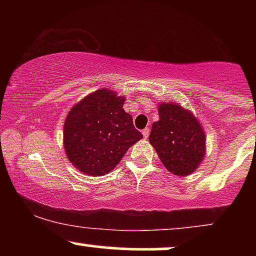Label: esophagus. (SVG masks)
Segmentation results:
<instances>
[{"label": "esophagus", "mask_w": 256, "mask_h": 256, "mask_svg": "<svg viewBox=\"0 0 256 256\" xmlns=\"http://www.w3.org/2000/svg\"><path fill=\"white\" fill-rule=\"evenodd\" d=\"M149 132H150V130H149V128H146L144 130L142 131V134H143V137H144L146 140V138H148V136H149Z\"/></svg>", "instance_id": "34e87169"}]
</instances>
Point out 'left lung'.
<instances>
[{"label":"left lung","instance_id":"1","mask_svg":"<svg viewBox=\"0 0 256 256\" xmlns=\"http://www.w3.org/2000/svg\"><path fill=\"white\" fill-rule=\"evenodd\" d=\"M149 142L172 174L185 177L198 168L206 155V134L192 110L176 102H158Z\"/></svg>","mask_w":256,"mask_h":256}]
</instances>
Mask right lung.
<instances>
[{"label": "right lung", "instance_id": "1", "mask_svg": "<svg viewBox=\"0 0 256 256\" xmlns=\"http://www.w3.org/2000/svg\"><path fill=\"white\" fill-rule=\"evenodd\" d=\"M124 102V96L102 88L70 110L64 124V148L78 171L91 177L107 174L142 140L132 116L122 108Z\"/></svg>", "mask_w": 256, "mask_h": 256}]
</instances>
